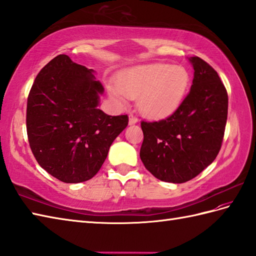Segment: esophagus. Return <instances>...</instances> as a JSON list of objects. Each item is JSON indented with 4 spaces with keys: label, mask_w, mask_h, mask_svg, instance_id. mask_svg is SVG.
Masks as SVG:
<instances>
[{
    "label": "esophagus",
    "mask_w": 256,
    "mask_h": 256,
    "mask_svg": "<svg viewBox=\"0 0 256 256\" xmlns=\"http://www.w3.org/2000/svg\"><path fill=\"white\" fill-rule=\"evenodd\" d=\"M138 118H136V116H134V114H130V116H128V124L130 126H134V124H136L138 123Z\"/></svg>",
    "instance_id": "34e87169"
}]
</instances>
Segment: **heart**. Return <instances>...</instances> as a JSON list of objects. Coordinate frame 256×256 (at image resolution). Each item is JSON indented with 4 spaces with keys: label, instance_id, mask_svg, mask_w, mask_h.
I'll return each mask as SVG.
<instances>
[{
    "label": "heart",
    "instance_id": "1",
    "mask_svg": "<svg viewBox=\"0 0 256 256\" xmlns=\"http://www.w3.org/2000/svg\"><path fill=\"white\" fill-rule=\"evenodd\" d=\"M190 74L181 65L154 63L123 70L109 94L122 106L138 99V109L152 118L171 116L180 108L190 87Z\"/></svg>",
    "mask_w": 256,
    "mask_h": 256
}]
</instances>
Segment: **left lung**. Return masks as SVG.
Here are the masks:
<instances>
[{
	"label": "left lung",
	"instance_id": "left-lung-1",
	"mask_svg": "<svg viewBox=\"0 0 256 256\" xmlns=\"http://www.w3.org/2000/svg\"><path fill=\"white\" fill-rule=\"evenodd\" d=\"M194 77L180 108L166 120L144 122L140 157L157 179L192 180L215 160L224 138L228 94L217 72L198 56L188 58Z\"/></svg>",
	"mask_w": 256,
	"mask_h": 256
}]
</instances>
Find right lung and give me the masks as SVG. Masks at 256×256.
Masks as SVG:
<instances>
[{
  "instance_id": "right-lung-1",
  "label": "right lung",
  "mask_w": 256,
  "mask_h": 256,
  "mask_svg": "<svg viewBox=\"0 0 256 256\" xmlns=\"http://www.w3.org/2000/svg\"><path fill=\"white\" fill-rule=\"evenodd\" d=\"M94 74L60 54L40 70L28 96L32 152L41 168L65 183L92 179L128 123V116L98 109L104 89Z\"/></svg>"
}]
</instances>
